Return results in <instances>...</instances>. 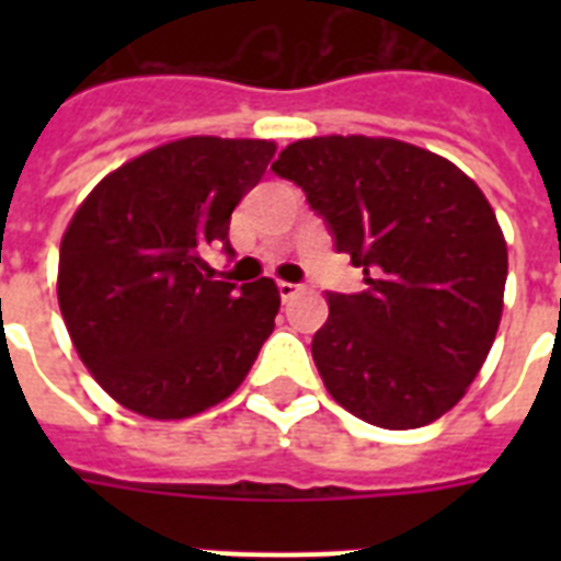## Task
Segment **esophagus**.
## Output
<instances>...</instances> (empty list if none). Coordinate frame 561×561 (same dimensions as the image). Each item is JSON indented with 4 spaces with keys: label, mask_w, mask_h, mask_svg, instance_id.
<instances>
[{
    "label": "esophagus",
    "mask_w": 561,
    "mask_h": 561,
    "mask_svg": "<svg viewBox=\"0 0 561 561\" xmlns=\"http://www.w3.org/2000/svg\"><path fill=\"white\" fill-rule=\"evenodd\" d=\"M302 288H306V285H299V282H279V297L282 299H294Z\"/></svg>",
    "instance_id": "1"
}]
</instances>
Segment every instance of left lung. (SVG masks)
Masks as SVG:
<instances>
[{
	"label": "left lung",
	"instance_id": "8db88e82",
	"mask_svg": "<svg viewBox=\"0 0 561 561\" xmlns=\"http://www.w3.org/2000/svg\"><path fill=\"white\" fill-rule=\"evenodd\" d=\"M325 220L367 290L334 294L311 355L332 399L369 425L434 422L474 381L504 311L506 241L474 180L416 145L299 139L271 165Z\"/></svg>",
	"mask_w": 561,
	"mask_h": 561
}]
</instances>
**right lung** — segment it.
<instances>
[{"label":"right lung","mask_w":561,"mask_h":561,"mask_svg":"<svg viewBox=\"0 0 561 561\" xmlns=\"http://www.w3.org/2000/svg\"><path fill=\"white\" fill-rule=\"evenodd\" d=\"M276 145L188 136L92 188L60 241L57 299L75 350L104 390L148 419H186L244 381L279 314L273 279L220 282L206 250Z\"/></svg>","instance_id":"add662e5"}]
</instances>
